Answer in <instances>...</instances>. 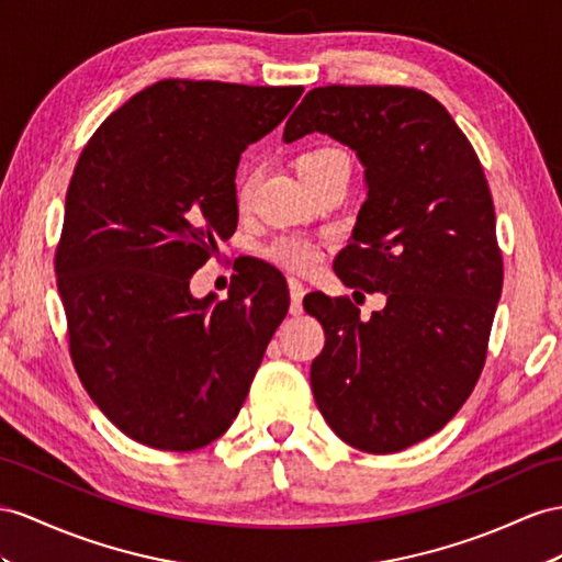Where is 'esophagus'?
<instances>
[{
    "mask_svg": "<svg viewBox=\"0 0 562 562\" xmlns=\"http://www.w3.org/2000/svg\"><path fill=\"white\" fill-rule=\"evenodd\" d=\"M290 299H292V306H290V311H292V315H299V313H304V294H306V286L301 284V280H296V278H290Z\"/></svg>",
    "mask_w": 562,
    "mask_h": 562,
    "instance_id": "esophagus-1",
    "label": "esophagus"
}]
</instances>
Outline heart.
Listing matches in <instances>:
<instances>
[{
    "mask_svg": "<svg viewBox=\"0 0 562 562\" xmlns=\"http://www.w3.org/2000/svg\"><path fill=\"white\" fill-rule=\"evenodd\" d=\"M296 168H299V176L304 178V182L308 184L313 180H318L321 176H325V172H329V170L351 168V166H349V156L341 149L318 147V149L301 154L296 161ZM254 184H256V172H247V176L239 180V190H237L239 204H247V201L251 199ZM266 256L282 268L306 272L323 261L325 249L321 241H315L306 235H280L268 244Z\"/></svg>",
    "mask_w": 562,
    "mask_h": 562,
    "instance_id": "1",
    "label": "heart"
}]
</instances>
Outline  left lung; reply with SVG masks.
Masks as SVG:
<instances>
[{"mask_svg": "<svg viewBox=\"0 0 562 562\" xmlns=\"http://www.w3.org/2000/svg\"><path fill=\"white\" fill-rule=\"evenodd\" d=\"M308 133L347 144L366 168L368 199L335 272L386 296L368 321L347 296L304 299L325 329L311 390L353 449L404 451L453 418L484 368L503 286L492 192L463 131L423 90L315 88L282 137Z\"/></svg>", "mask_w": 562, "mask_h": 562, "instance_id": "1", "label": "left lung"}]
</instances>
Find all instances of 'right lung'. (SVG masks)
Returning <instances> with one entry per match:
<instances>
[{
    "label": "right lung",
    "instance_id": "right-lung-1",
    "mask_svg": "<svg viewBox=\"0 0 562 562\" xmlns=\"http://www.w3.org/2000/svg\"><path fill=\"white\" fill-rule=\"evenodd\" d=\"M304 88L158 80L113 111L78 158L56 247L68 347L90 398L123 435L194 451L233 425L290 308L249 263L227 299L190 278L237 229L241 151Z\"/></svg>",
    "mask_w": 562,
    "mask_h": 562
}]
</instances>
